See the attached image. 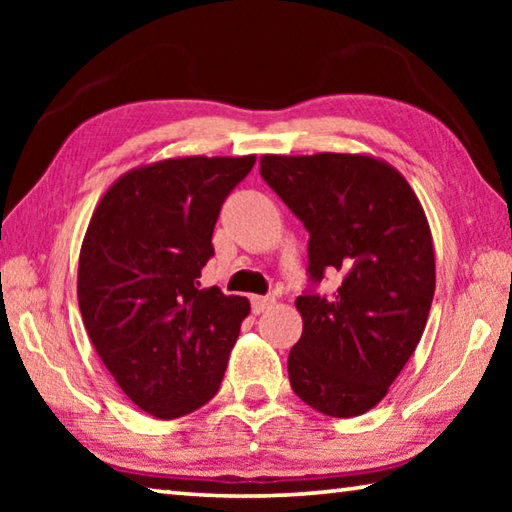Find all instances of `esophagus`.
<instances>
[{
  "instance_id": "obj_1",
  "label": "esophagus",
  "mask_w": 512,
  "mask_h": 512,
  "mask_svg": "<svg viewBox=\"0 0 512 512\" xmlns=\"http://www.w3.org/2000/svg\"><path fill=\"white\" fill-rule=\"evenodd\" d=\"M273 302L275 298L271 296H253L250 298V307H253V314H262V311L273 307Z\"/></svg>"
}]
</instances>
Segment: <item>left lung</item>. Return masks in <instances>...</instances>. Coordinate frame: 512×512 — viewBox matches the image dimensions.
I'll return each instance as SVG.
<instances>
[{
	"label": "left lung",
	"mask_w": 512,
	"mask_h": 512,
	"mask_svg": "<svg viewBox=\"0 0 512 512\" xmlns=\"http://www.w3.org/2000/svg\"><path fill=\"white\" fill-rule=\"evenodd\" d=\"M264 183L309 232L293 393L332 418L379 404L427 325L436 262L427 216L391 164L350 153L264 155ZM325 272L340 287L320 297Z\"/></svg>",
	"instance_id": "8db88e82"
}]
</instances>
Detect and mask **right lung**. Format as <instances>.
<instances>
[{"mask_svg": "<svg viewBox=\"0 0 512 512\" xmlns=\"http://www.w3.org/2000/svg\"><path fill=\"white\" fill-rule=\"evenodd\" d=\"M255 164L178 158L128 171L101 198L79 257L90 341L142 411L173 420L221 386L250 305L201 289L221 205Z\"/></svg>", "mask_w": 512, "mask_h": 512, "instance_id": "1", "label": "right lung"}]
</instances>
